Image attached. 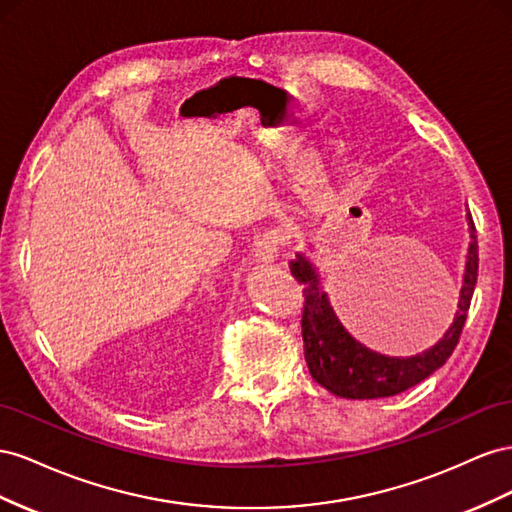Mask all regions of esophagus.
<instances>
[{"instance_id":"34e87169","label":"esophagus","mask_w":512,"mask_h":512,"mask_svg":"<svg viewBox=\"0 0 512 512\" xmlns=\"http://www.w3.org/2000/svg\"><path fill=\"white\" fill-rule=\"evenodd\" d=\"M283 244V238L276 231H268L261 236L255 244V261L257 264H272L279 257V248Z\"/></svg>"}]
</instances>
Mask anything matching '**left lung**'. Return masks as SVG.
<instances>
[{
    "mask_svg": "<svg viewBox=\"0 0 512 512\" xmlns=\"http://www.w3.org/2000/svg\"><path fill=\"white\" fill-rule=\"evenodd\" d=\"M465 221L470 231V246H467L459 302L455 304V311L450 306V313L446 315V324L450 319V326L440 341L414 356H386L356 341L334 313L313 261L304 253H296V259L289 261V270L294 279L304 285V358L319 386L343 399L394 397L420 384L450 358L459 343L478 276V242L470 212L465 214ZM382 304L384 321L397 330L422 324L437 317L440 311V302L435 300L433 291L422 294L414 289L405 291L403 287L397 294L392 289Z\"/></svg>",
    "mask_w": 512,
    "mask_h": 512,
    "instance_id": "obj_1",
    "label": "left lung"
}]
</instances>
